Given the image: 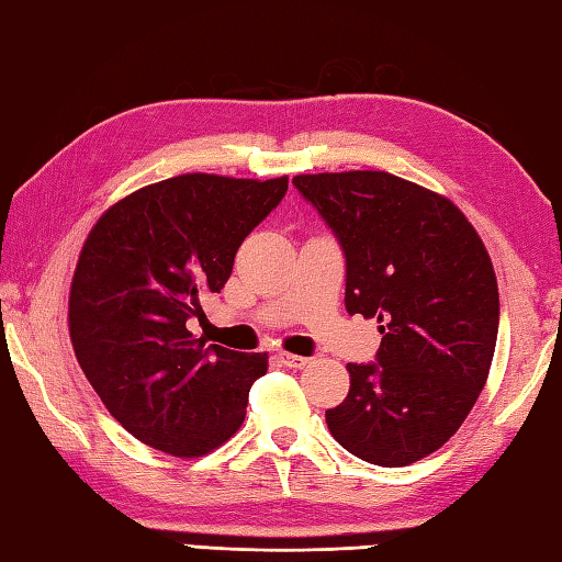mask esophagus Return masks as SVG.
<instances>
[{
  "instance_id": "obj_1",
  "label": "esophagus",
  "mask_w": 562,
  "mask_h": 562,
  "mask_svg": "<svg viewBox=\"0 0 562 562\" xmlns=\"http://www.w3.org/2000/svg\"><path fill=\"white\" fill-rule=\"evenodd\" d=\"M279 362L283 367H291V369H303L308 364V357H301V355H291V352H279Z\"/></svg>"
}]
</instances>
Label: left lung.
<instances>
[{"mask_svg":"<svg viewBox=\"0 0 562 562\" xmlns=\"http://www.w3.org/2000/svg\"><path fill=\"white\" fill-rule=\"evenodd\" d=\"M301 195L340 239L345 308L376 317L374 364H347L325 411L355 458L406 468L446 446L490 376L499 289L477 229L450 198L386 171L301 173Z\"/></svg>","mask_w":562,"mask_h":562,"instance_id":"8db88e82","label":"left lung"}]
</instances>
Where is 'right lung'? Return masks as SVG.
Segmentation results:
<instances>
[{
	"label": "right lung",
	"instance_id": "1",
	"mask_svg": "<svg viewBox=\"0 0 562 562\" xmlns=\"http://www.w3.org/2000/svg\"><path fill=\"white\" fill-rule=\"evenodd\" d=\"M285 190L289 176L183 173L116 200L85 239L70 342L102 404L144 446L203 458L245 423L269 355L207 347L186 323L225 289L239 245Z\"/></svg>",
	"mask_w": 562,
	"mask_h": 562
}]
</instances>
